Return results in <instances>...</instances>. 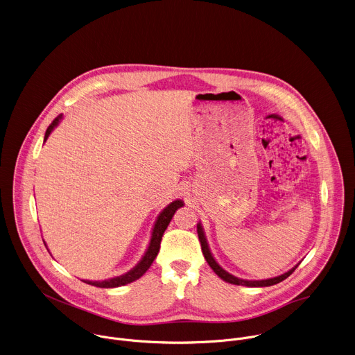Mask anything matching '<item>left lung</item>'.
<instances>
[{"instance_id":"1","label":"left lung","mask_w":355,"mask_h":355,"mask_svg":"<svg viewBox=\"0 0 355 355\" xmlns=\"http://www.w3.org/2000/svg\"><path fill=\"white\" fill-rule=\"evenodd\" d=\"M198 236H199V241H200V246H202V252H203V256L206 259V261L209 263V266L211 267V270L221 278L224 279L225 282H230V284H234V285H241V286H250V288H259V286H272V285H277L279 282H282L284 279H286L289 275H292L295 272V270L297 268V266L295 268H292L291 271H288L286 274L284 275H279L277 278H271V279H264V281H245V279H239L231 274H228L227 271H224L218 264L217 261L213 259L210 250H209V246H207V242H206V238H205V234L202 231V227L200 224H198Z\"/></svg>"}]
</instances>
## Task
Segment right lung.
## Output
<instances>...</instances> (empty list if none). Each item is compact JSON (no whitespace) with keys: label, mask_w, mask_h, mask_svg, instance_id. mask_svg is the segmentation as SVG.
<instances>
[{"label":"right lung","mask_w":355,"mask_h":355,"mask_svg":"<svg viewBox=\"0 0 355 355\" xmlns=\"http://www.w3.org/2000/svg\"><path fill=\"white\" fill-rule=\"evenodd\" d=\"M62 119V114L56 116L52 123L48 125L46 131H45V138H44V142L46 141L48 135L51 134V131L53 130V127L59 123V120ZM182 206V202L181 200H175L173 202L171 205H168L159 216L156 224H155V228H153V234H152V239H150V243H149V248L145 253V256L142 257V260L139 261V264L132 268L130 272L124 274V275H120V277H116V278H112V279H106V281H84L85 284L88 285H92V286H96V288H117V286H123V285H127L130 282H134L137 281L138 278H141L148 270L149 267L152 266L153 260L156 259L157 253H159V249H160V242H162V238H163V234L167 228V225L170 224L174 213L177 209H180Z\"/></svg>","instance_id":"1"}]
</instances>
